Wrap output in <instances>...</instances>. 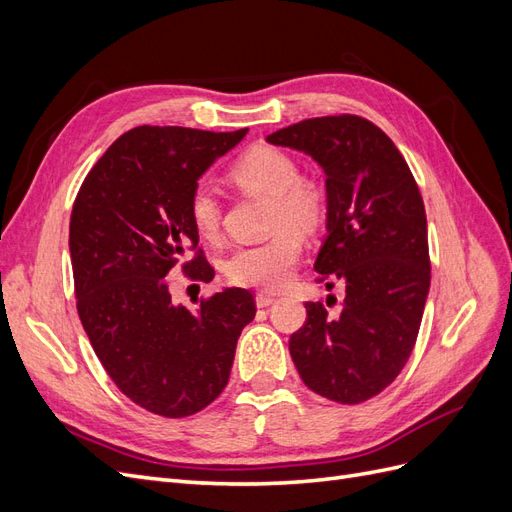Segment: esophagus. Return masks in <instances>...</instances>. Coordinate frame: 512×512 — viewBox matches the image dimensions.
Returning <instances> with one entry per match:
<instances>
[{
	"label": "esophagus",
	"mask_w": 512,
	"mask_h": 512,
	"mask_svg": "<svg viewBox=\"0 0 512 512\" xmlns=\"http://www.w3.org/2000/svg\"><path fill=\"white\" fill-rule=\"evenodd\" d=\"M273 303H275L273 294H267V292H258V294H256V305H258V307H269V305H273Z\"/></svg>",
	"instance_id": "34e87169"
}]
</instances>
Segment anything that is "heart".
Here are the masks:
<instances>
[{"label": "heart", "mask_w": 512, "mask_h": 512, "mask_svg": "<svg viewBox=\"0 0 512 512\" xmlns=\"http://www.w3.org/2000/svg\"><path fill=\"white\" fill-rule=\"evenodd\" d=\"M230 181L247 194L271 198V239L239 247L226 262L232 282L265 290H280L292 280L301 258V235H314L327 215V194L314 181L299 177V166L286 151L271 145L247 149L232 164ZM190 222L203 239L220 232L222 207L213 190L200 185L190 196Z\"/></svg>", "instance_id": "heart-1"}]
</instances>
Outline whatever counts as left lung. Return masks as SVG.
Listing matches in <instances>:
<instances>
[{
  "label": "left lung",
  "instance_id": "left-lung-1",
  "mask_svg": "<svg viewBox=\"0 0 512 512\" xmlns=\"http://www.w3.org/2000/svg\"><path fill=\"white\" fill-rule=\"evenodd\" d=\"M267 143L322 168L327 235L314 271L346 284L339 314L305 303L290 356L307 389L361 404L399 376L423 320L431 267L421 192L395 143L363 117L305 119Z\"/></svg>",
  "mask_w": 512,
  "mask_h": 512
}]
</instances>
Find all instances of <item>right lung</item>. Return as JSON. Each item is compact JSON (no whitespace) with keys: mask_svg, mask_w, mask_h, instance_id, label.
<instances>
[{"mask_svg":"<svg viewBox=\"0 0 512 512\" xmlns=\"http://www.w3.org/2000/svg\"><path fill=\"white\" fill-rule=\"evenodd\" d=\"M245 134L134 128L74 200L70 256L83 329L119 391L166 418L196 414L224 391L239 335L256 316L250 290L222 288L192 312L173 303L166 280L198 247L188 211L198 179ZM188 267L194 280H213L203 256Z\"/></svg>","mask_w":512,"mask_h":512,"instance_id":"add662e5","label":"right lung"}]
</instances>
